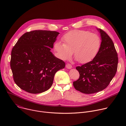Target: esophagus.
<instances>
[{"instance_id": "34e87169", "label": "esophagus", "mask_w": 126, "mask_h": 126, "mask_svg": "<svg viewBox=\"0 0 126 126\" xmlns=\"http://www.w3.org/2000/svg\"><path fill=\"white\" fill-rule=\"evenodd\" d=\"M66 67L67 69H71L72 68V65H71V64L68 63V64H67L66 65Z\"/></svg>"}]
</instances>
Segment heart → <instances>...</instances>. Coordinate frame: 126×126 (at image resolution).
Listing matches in <instances>:
<instances>
[{
  "label": "heart",
  "instance_id": "1",
  "mask_svg": "<svg viewBox=\"0 0 126 126\" xmlns=\"http://www.w3.org/2000/svg\"><path fill=\"white\" fill-rule=\"evenodd\" d=\"M63 43L57 41L54 45L56 56L60 59L69 60L74 52V57L81 63L91 62L97 55L101 40L96 33L84 30H73L62 37Z\"/></svg>",
  "mask_w": 126,
  "mask_h": 126
}]
</instances>
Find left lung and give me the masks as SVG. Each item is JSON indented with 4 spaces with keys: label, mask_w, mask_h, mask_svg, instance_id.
<instances>
[{
    "label": "left lung",
    "mask_w": 126,
    "mask_h": 126,
    "mask_svg": "<svg viewBox=\"0 0 126 126\" xmlns=\"http://www.w3.org/2000/svg\"><path fill=\"white\" fill-rule=\"evenodd\" d=\"M101 37V45L95 58L76 69L79 78L73 82L77 90L84 94H93L103 90L115 76L118 57L114 43L105 31L97 28Z\"/></svg>",
    "instance_id": "obj_1"
}]
</instances>
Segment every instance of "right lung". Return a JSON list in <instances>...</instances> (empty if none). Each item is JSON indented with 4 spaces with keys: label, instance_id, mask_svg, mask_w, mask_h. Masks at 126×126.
<instances>
[{
    "label": "right lung",
    "instance_id": "obj_1",
    "mask_svg": "<svg viewBox=\"0 0 126 126\" xmlns=\"http://www.w3.org/2000/svg\"><path fill=\"white\" fill-rule=\"evenodd\" d=\"M59 33L34 30L24 33L11 51L10 67L16 84L32 94L44 92L51 87L57 72L65 62L51 52Z\"/></svg>",
    "mask_w": 126,
    "mask_h": 126
}]
</instances>
